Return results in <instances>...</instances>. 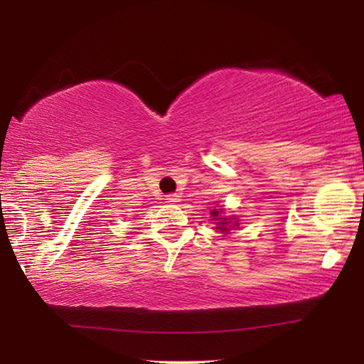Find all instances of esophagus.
Masks as SVG:
<instances>
[{
  "mask_svg": "<svg viewBox=\"0 0 364 364\" xmlns=\"http://www.w3.org/2000/svg\"><path fill=\"white\" fill-rule=\"evenodd\" d=\"M166 200H167V203H178L182 200V198H181V196H178V193H171V196H167Z\"/></svg>",
  "mask_w": 364,
  "mask_h": 364,
  "instance_id": "obj_1",
  "label": "esophagus"
}]
</instances>
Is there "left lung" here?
Instances as JSON below:
<instances>
[{
    "instance_id": "left-lung-1",
    "label": "left lung",
    "mask_w": 364,
    "mask_h": 364,
    "mask_svg": "<svg viewBox=\"0 0 364 364\" xmlns=\"http://www.w3.org/2000/svg\"><path fill=\"white\" fill-rule=\"evenodd\" d=\"M210 222L213 223L215 232H220L223 235H227V233H230V230H235V228L240 227L238 217L225 215L223 207H218V205L210 212Z\"/></svg>"
}]
</instances>
